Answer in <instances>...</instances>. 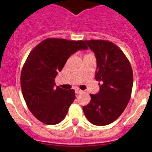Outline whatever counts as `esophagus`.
<instances>
[{"label": "esophagus", "instance_id": "1", "mask_svg": "<svg viewBox=\"0 0 152 152\" xmlns=\"http://www.w3.org/2000/svg\"><path fill=\"white\" fill-rule=\"evenodd\" d=\"M75 92H76V94H79V93H83V91H82V90H79V89H76V90H75Z\"/></svg>", "mask_w": 152, "mask_h": 152}]
</instances>
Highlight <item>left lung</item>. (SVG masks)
Returning a JSON list of instances; mask_svg holds the SVG:
<instances>
[{
	"label": "left lung",
	"mask_w": 152,
	"mask_h": 152,
	"mask_svg": "<svg viewBox=\"0 0 152 152\" xmlns=\"http://www.w3.org/2000/svg\"><path fill=\"white\" fill-rule=\"evenodd\" d=\"M94 52L97 60L96 81L101 82L100 91L90 94L91 100L84 106L86 118L91 124L105 126L116 120L130 100L133 85L131 65L113 42L103 39L85 40Z\"/></svg>",
	"instance_id": "left-lung-1"
}]
</instances>
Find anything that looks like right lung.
I'll use <instances>...</instances> for the list:
<instances>
[{"label": "right lung", "instance_id": "add662e5", "mask_svg": "<svg viewBox=\"0 0 152 152\" xmlns=\"http://www.w3.org/2000/svg\"><path fill=\"white\" fill-rule=\"evenodd\" d=\"M87 48L82 40L48 38L30 52L21 71V90L28 110L41 122L54 125L66 116L75 91L55 87V78L71 54Z\"/></svg>", "mask_w": 152, "mask_h": 152}]
</instances>
